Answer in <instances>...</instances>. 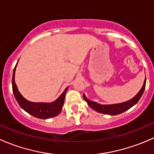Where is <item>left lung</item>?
Listing matches in <instances>:
<instances>
[{"instance_id": "1", "label": "left lung", "mask_w": 154, "mask_h": 154, "mask_svg": "<svg viewBox=\"0 0 154 154\" xmlns=\"http://www.w3.org/2000/svg\"><path fill=\"white\" fill-rule=\"evenodd\" d=\"M145 85L146 77L145 80H144L143 86L141 88L140 91H139V93H138L133 98H132L131 100H128V101L124 102V103H117V104L111 105L99 104V103H95V102L91 101V100H89L88 99H87L86 95H85L84 94H83V98H84V100L87 102L88 106L91 107V108H92L93 109L95 110V111L100 113H103V114L115 116V115L121 114V113L127 111V109H129L131 108L132 106H134V105L139 101V99L141 98V97H142V94H143L144 91V88H145Z\"/></svg>"}]
</instances>
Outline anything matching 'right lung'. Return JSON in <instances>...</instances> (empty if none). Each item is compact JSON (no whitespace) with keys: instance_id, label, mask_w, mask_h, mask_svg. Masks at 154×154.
Masks as SVG:
<instances>
[{"instance_id":"1","label":"right lung","mask_w":154,"mask_h":154,"mask_svg":"<svg viewBox=\"0 0 154 154\" xmlns=\"http://www.w3.org/2000/svg\"><path fill=\"white\" fill-rule=\"evenodd\" d=\"M16 66L13 70L12 85L14 96H15L19 106L31 116L35 118H38V119H50V118L55 117L57 115L60 114V112L62 111L63 104H64L65 96H66L68 88H66L63 94L55 101L52 102V103H32V102L28 101L20 94L15 83V72Z\"/></svg>"}]
</instances>
